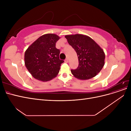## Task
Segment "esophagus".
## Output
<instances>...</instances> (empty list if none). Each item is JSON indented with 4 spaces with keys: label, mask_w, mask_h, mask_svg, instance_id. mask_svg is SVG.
<instances>
[{
    "label": "esophagus",
    "mask_w": 131,
    "mask_h": 131,
    "mask_svg": "<svg viewBox=\"0 0 131 131\" xmlns=\"http://www.w3.org/2000/svg\"><path fill=\"white\" fill-rule=\"evenodd\" d=\"M68 61H69V60H68V58H67L65 59V62H66V63H68Z\"/></svg>",
    "instance_id": "1"
}]
</instances>
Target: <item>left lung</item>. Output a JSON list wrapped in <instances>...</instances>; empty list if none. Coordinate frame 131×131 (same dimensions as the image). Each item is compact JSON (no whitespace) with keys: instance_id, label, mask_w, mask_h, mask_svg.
<instances>
[{"instance_id":"obj_1","label":"left lung","mask_w":131,"mask_h":131,"mask_svg":"<svg viewBox=\"0 0 131 131\" xmlns=\"http://www.w3.org/2000/svg\"><path fill=\"white\" fill-rule=\"evenodd\" d=\"M65 38L78 55V68L71 70L74 77L80 80H88L100 73L104 65L105 57L101 47L85 35H67Z\"/></svg>"}]
</instances>
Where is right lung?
I'll return each instance as SVG.
<instances>
[{
    "mask_svg": "<svg viewBox=\"0 0 131 131\" xmlns=\"http://www.w3.org/2000/svg\"><path fill=\"white\" fill-rule=\"evenodd\" d=\"M58 35L46 34L39 37L27 49L25 63L27 69L37 80L47 81L56 77L64 61L59 58L60 51L56 47Z\"/></svg>",
    "mask_w": 131,
    "mask_h": 131,
    "instance_id": "right-lung-1",
    "label": "right lung"
}]
</instances>
